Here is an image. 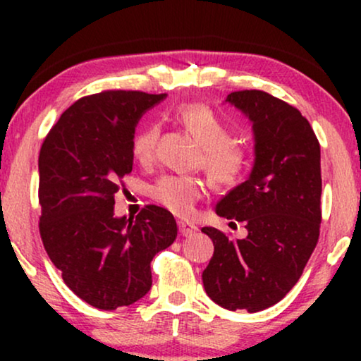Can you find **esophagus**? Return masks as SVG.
<instances>
[{"mask_svg": "<svg viewBox=\"0 0 361 361\" xmlns=\"http://www.w3.org/2000/svg\"><path fill=\"white\" fill-rule=\"evenodd\" d=\"M177 225H179V231L182 236H190L197 231V226L194 224H189V221H185V220L177 221Z\"/></svg>", "mask_w": 361, "mask_h": 361, "instance_id": "1", "label": "esophagus"}]
</instances>
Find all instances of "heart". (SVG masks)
I'll use <instances>...</instances> for the list:
<instances>
[{
  "label": "heart",
  "instance_id": "1",
  "mask_svg": "<svg viewBox=\"0 0 361 361\" xmlns=\"http://www.w3.org/2000/svg\"><path fill=\"white\" fill-rule=\"evenodd\" d=\"M176 121L200 145L199 166L216 187H233L250 167L248 151L231 140L230 128L204 103H185L177 108ZM159 128L146 126L131 141L133 157L151 164L157 152ZM205 194L202 179L194 176H164L151 187V197L174 215L187 216Z\"/></svg>",
  "mask_w": 361,
  "mask_h": 361
}]
</instances>
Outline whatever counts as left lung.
Returning a JSON list of instances; mask_svg holds the SVG:
<instances>
[{
  "mask_svg": "<svg viewBox=\"0 0 361 361\" xmlns=\"http://www.w3.org/2000/svg\"><path fill=\"white\" fill-rule=\"evenodd\" d=\"M226 102L253 121L256 157L248 179L231 189L215 212L241 221L248 236L231 240L204 226L214 256L202 281L221 307L259 312L294 288L319 241L320 145L298 108L269 93L231 92Z\"/></svg>",
  "mask_w": 361,
  "mask_h": 361,
  "instance_id": "1",
  "label": "left lung"
}]
</instances>
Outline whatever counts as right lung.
<instances>
[{"instance_id":"1","label":"right lung","mask_w":361,"mask_h":361,"mask_svg":"<svg viewBox=\"0 0 361 361\" xmlns=\"http://www.w3.org/2000/svg\"><path fill=\"white\" fill-rule=\"evenodd\" d=\"M166 93L105 90L83 97L51 128L39 152V233L73 294L115 310L151 289V261L174 243L169 210L146 205L116 219L115 194L133 169L131 141L142 113Z\"/></svg>"}]
</instances>
